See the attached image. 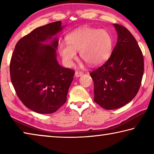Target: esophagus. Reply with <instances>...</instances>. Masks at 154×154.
Returning <instances> with one entry per match:
<instances>
[{
  "mask_svg": "<svg viewBox=\"0 0 154 154\" xmlns=\"http://www.w3.org/2000/svg\"><path fill=\"white\" fill-rule=\"evenodd\" d=\"M83 72L77 71V72H75V77H79L82 76V75H83Z\"/></svg>",
  "mask_w": 154,
  "mask_h": 154,
  "instance_id": "34e87169",
  "label": "esophagus"
}]
</instances>
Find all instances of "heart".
Wrapping results in <instances>:
<instances>
[{
  "instance_id": "heart-1",
  "label": "heart",
  "mask_w": 154,
  "mask_h": 154,
  "mask_svg": "<svg viewBox=\"0 0 154 154\" xmlns=\"http://www.w3.org/2000/svg\"><path fill=\"white\" fill-rule=\"evenodd\" d=\"M67 43L58 45V52L63 63L71 66L79 51L80 58L92 66L103 64L111 56L113 38L107 30L83 26L66 36Z\"/></svg>"
}]
</instances>
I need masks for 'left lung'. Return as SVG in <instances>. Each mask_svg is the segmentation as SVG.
Masks as SVG:
<instances>
[{"label":"left lung","mask_w":154,"mask_h":154,"mask_svg":"<svg viewBox=\"0 0 154 154\" xmlns=\"http://www.w3.org/2000/svg\"><path fill=\"white\" fill-rule=\"evenodd\" d=\"M113 26L118 41L110 58L90 73L94 102L107 110L120 108L135 97L144 72L142 51L133 35L121 25Z\"/></svg>","instance_id":"8db88e82"}]
</instances>
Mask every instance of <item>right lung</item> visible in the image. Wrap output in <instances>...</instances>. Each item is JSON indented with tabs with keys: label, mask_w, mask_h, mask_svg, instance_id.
<instances>
[{
	"label": "right lung",
	"mask_w": 154,
	"mask_h": 154,
	"mask_svg": "<svg viewBox=\"0 0 154 154\" xmlns=\"http://www.w3.org/2000/svg\"><path fill=\"white\" fill-rule=\"evenodd\" d=\"M64 28L60 21L36 28L18 41L12 54V84L23 104L36 113H54L66 103L75 72L56 58V35Z\"/></svg>",
	"instance_id": "add662e5"
}]
</instances>
